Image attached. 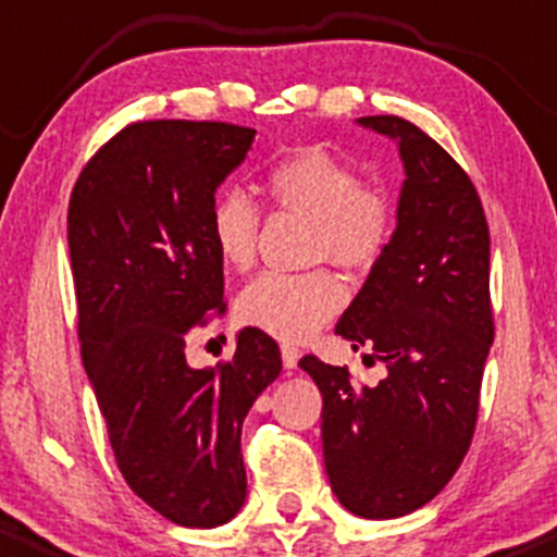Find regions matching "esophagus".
<instances>
[{"mask_svg":"<svg viewBox=\"0 0 557 557\" xmlns=\"http://www.w3.org/2000/svg\"><path fill=\"white\" fill-rule=\"evenodd\" d=\"M281 362H284L286 370H295L297 362H300V348L292 346V343H281Z\"/></svg>","mask_w":557,"mask_h":557,"instance_id":"1","label":"esophagus"}]
</instances>
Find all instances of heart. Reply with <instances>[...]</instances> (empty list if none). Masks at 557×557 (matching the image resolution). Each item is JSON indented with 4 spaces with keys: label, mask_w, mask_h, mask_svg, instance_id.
<instances>
[{
    "label": "heart",
    "mask_w": 557,
    "mask_h": 557,
    "mask_svg": "<svg viewBox=\"0 0 557 557\" xmlns=\"http://www.w3.org/2000/svg\"><path fill=\"white\" fill-rule=\"evenodd\" d=\"M278 209L308 220V260L362 273L377 265L394 236V203L377 185L359 182L346 160L321 147L292 150L265 174ZM209 236L231 271L246 273L257 260L260 211L240 190H225L209 211ZM343 286L330 271L265 273L238 297V319L281 341H306L343 306Z\"/></svg>",
    "instance_id": "b5f03b06"
}]
</instances>
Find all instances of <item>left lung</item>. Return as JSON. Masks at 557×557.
<instances>
[{"label":"left lung","instance_id":"left-lung-1","mask_svg":"<svg viewBox=\"0 0 557 557\" xmlns=\"http://www.w3.org/2000/svg\"><path fill=\"white\" fill-rule=\"evenodd\" d=\"M359 125L397 141V231L335 332L386 364L377 386L302 357L321 399L324 467L337 502L392 520L432 502L467 456L493 343L491 236L467 171L394 114ZM370 357V354H367Z\"/></svg>","mask_w":557,"mask_h":557}]
</instances>
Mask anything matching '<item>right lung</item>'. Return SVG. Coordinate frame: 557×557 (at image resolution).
Instances as JSON below:
<instances>
[{
  "instance_id": "add662e5",
  "label": "right lung",
  "mask_w": 557,
  "mask_h": 557,
  "mask_svg": "<svg viewBox=\"0 0 557 557\" xmlns=\"http://www.w3.org/2000/svg\"><path fill=\"white\" fill-rule=\"evenodd\" d=\"M255 134L134 123L88 160L69 200L79 351L114 458L141 502L187 529L244 507L240 426L281 372L276 341L255 326L238 332L231 362L195 370L185 357L195 326L225 313L209 211Z\"/></svg>"
}]
</instances>
